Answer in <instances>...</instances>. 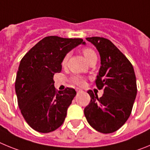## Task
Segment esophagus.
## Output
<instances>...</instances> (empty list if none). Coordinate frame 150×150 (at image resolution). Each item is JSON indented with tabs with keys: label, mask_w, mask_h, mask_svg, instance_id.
<instances>
[{
	"label": "esophagus",
	"mask_w": 150,
	"mask_h": 150,
	"mask_svg": "<svg viewBox=\"0 0 150 150\" xmlns=\"http://www.w3.org/2000/svg\"><path fill=\"white\" fill-rule=\"evenodd\" d=\"M76 91H77V93H79V92H81L82 91V89L79 88H76Z\"/></svg>",
	"instance_id": "obj_1"
}]
</instances>
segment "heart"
<instances>
[{"label":"heart","instance_id":"b5f03b06","mask_svg":"<svg viewBox=\"0 0 150 150\" xmlns=\"http://www.w3.org/2000/svg\"><path fill=\"white\" fill-rule=\"evenodd\" d=\"M83 52L85 58L87 59V61L89 60V59H91V58H92V57L96 56V54H95V51L90 48L83 49ZM69 56H70V53H67L65 56L64 57L63 60H62V64H63V65H65L66 64H67V60H68L69 59ZM72 81L73 83L78 85V86H83V85L84 84V79L82 77H80V76H74V77L72 78Z\"/></svg>","mask_w":150,"mask_h":150}]
</instances>
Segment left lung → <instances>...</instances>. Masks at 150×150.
Listing matches in <instances>:
<instances>
[{"label": "left lung", "mask_w": 150, "mask_h": 150, "mask_svg": "<svg viewBox=\"0 0 150 150\" xmlns=\"http://www.w3.org/2000/svg\"><path fill=\"white\" fill-rule=\"evenodd\" d=\"M100 57V67L95 83L104 94L98 98L88 90L91 100L84 109L87 121L94 129L104 134L121 128L131 115L137 95L133 66L113 43L104 38H87Z\"/></svg>", "instance_id": "1"}]
</instances>
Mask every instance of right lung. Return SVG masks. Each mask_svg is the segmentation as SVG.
Here are the masks:
<instances>
[{"label": "right lung", "instance_id": "obj_1", "mask_svg": "<svg viewBox=\"0 0 150 150\" xmlns=\"http://www.w3.org/2000/svg\"><path fill=\"white\" fill-rule=\"evenodd\" d=\"M79 44L80 38L46 37L30 49L21 60L15 83L18 104L24 119L40 133L53 132L63 124L67 108L76 91H56L53 76L62 71V62Z\"/></svg>", "mask_w": 150, "mask_h": 150}]
</instances>
